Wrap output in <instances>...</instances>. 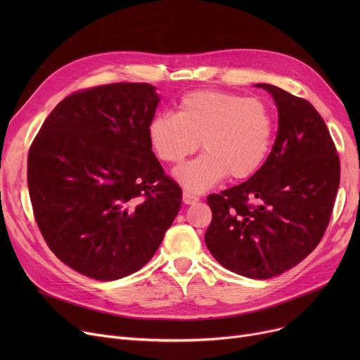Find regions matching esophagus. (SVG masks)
Segmentation results:
<instances>
[{"label": "esophagus", "mask_w": 360, "mask_h": 360, "mask_svg": "<svg viewBox=\"0 0 360 360\" xmlns=\"http://www.w3.org/2000/svg\"><path fill=\"white\" fill-rule=\"evenodd\" d=\"M182 200H184L185 204H194V202L200 201V198H198L197 195H194V194H191V193H188V191H184Z\"/></svg>", "instance_id": "1"}]
</instances>
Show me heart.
Segmentation results:
<instances>
[{
  "label": "heart",
  "instance_id": "b5f03b06",
  "mask_svg": "<svg viewBox=\"0 0 360 360\" xmlns=\"http://www.w3.org/2000/svg\"><path fill=\"white\" fill-rule=\"evenodd\" d=\"M156 156L179 165L200 147L204 155L181 166L175 175L188 191L202 193L220 182L247 179L266 163L274 137V118L259 99L221 90L186 93L178 112H163L148 124Z\"/></svg>",
  "mask_w": 360,
  "mask_h": 360
}]
</instances>
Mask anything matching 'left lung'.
<instances>
[{
  "mask_svg": "<svg viewBox=\"0 0 360 360\" xmlns=\"http://www.w3.org/2000/svg\"><path fill=\"white\" fill-rule=\"evenodd\" d=\"M278 131L248 181L210 194L212 223L204 240L228 270L270 278L307 258L323 239L340 184V159L330 131L305 99L271 84Z\"/></svg>",
  "mask_w": 360,
  "mask_h": 360,
  "instance_id": "left-lung-1",
  "label": "left lung"
}]
</instances>
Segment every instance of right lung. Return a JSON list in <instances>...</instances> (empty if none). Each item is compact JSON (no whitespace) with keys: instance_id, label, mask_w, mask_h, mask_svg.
Returning a JSON list of instances; mask_svg holds the SVG:
<instances>
[{"instance_id":"obj_1","label":"right lung","mask_w":360,"mask_h":360,"mask_svg":"<svg viewBox=\"0 0 360 360\" xmlns=\"http://www.w3.org/2000/svg\"><path fill=\"white\" fill-rule=\"evenodd\" d=\"M159 103L147 83L74 91L49 113L27 158L33 216L49 250L94 280L140 270L182 204L151 151Z\"/></svg>"}]
</instances>
